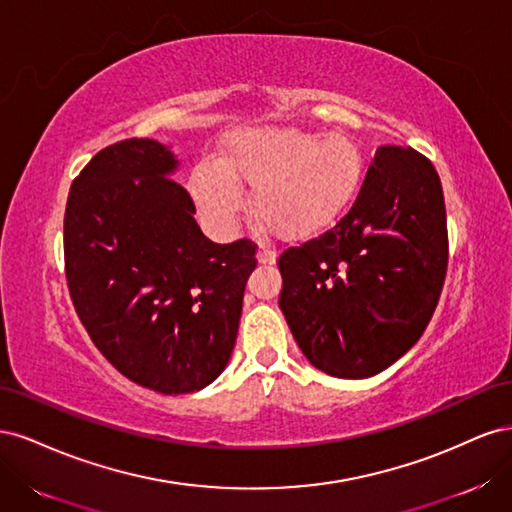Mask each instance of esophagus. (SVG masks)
Wrapping results in <instances>:
<instances>
[{
	"instance_id": "34e87169",
	"label": "esophagus",
	"mask_w": 512,
	"mask_h": 512,
	"mask_svg": "<svg viewBox=\"0 0 512 512\" xmlns=\"http://www.w3.org/2000/svg\"><path fill=\"white\" fill-rule=\"evenodd\" d=\"M256 256H258V262H260V265H275V252L271 250L269 245H260Z\"/></svg>"
}]
</instances>
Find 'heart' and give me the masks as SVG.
<instances>
[{
  "label": "heart",
  "mask_w": 512,
  "mask_h": 512,
  "mask_svg": "<svg viewBox=\"0 0 512 512\" xmlns=\"http://www.w3.org/2000/svg\"><path fill=\"white\" fill-rule=\"evenodd\" d=\"M220 164L200 166L192 177L203 211L220 222L235 218L243 183L252 190L256 218L282 239L312 237L335 220L365 173L363 151L350 136L292 128L232 138Z\"/></svg>",
  "instance_id": "1"
}]
</instances>
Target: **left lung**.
Returning <instances> with one entry per match:
<instances>
[{
    "label": "left lung",
    "instance_id": "obj_1",
    "mask_svg": "<svg viewBox=\"0 0 512 512\" xmlns=\"http://www.w3.org/2000/svg\"><path fill=\"white\" fill-rule=\"evenodd\" d=\"M446 265L436 168L412 147L384 145L344 218L280 254V307L314 367L335 378H369L423 335Z\"/></svg>",
    "mask_w": 512,
    "mask_h": 512
}]
</instances>
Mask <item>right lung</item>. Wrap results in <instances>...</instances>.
<instances>
[{"label":"right lung","mask_w":512,"mask_h":512,"mask_svg":"<svg viewBox=\"0 0 512 512\" xmlns=\"http://www.w3.org/2000/svg\"><path fill=\"white\" fill-rule=\"evenodd\" d=\"M179 160L151 138L98 151L64 218L66 280L91 342L145 389L181 395L218 378L235 348L250 239L220 245L170 179Z\"/></svg>","instance_id":"1"}]
</instances>
